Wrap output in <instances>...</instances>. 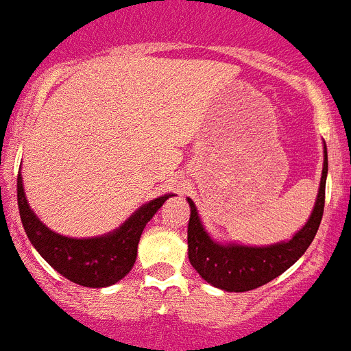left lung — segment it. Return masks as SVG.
<instances>
[{
	"label": "left lung",
	"mask_w": 351,
	"mask_h": 351,
	"mask_svg": "<svg viewBox=\"0 0 351 351\" xmlns=\"http://www.w3.org/2000/svg\"><path fill=\"white\" fill-rule=\"evenodd\" d=\"M324 152V171H322L320 191H318L313 213L309 217L308 223L287 243H278V245L264 246V248L219 245L204 232L195 204L192 203V199H189V204H191V219H189L187 229L189 258L194 269L208 283L227 292L254 290L280 276L308 250L324 215L325 180H327V168H329L327 148Z\"/></svg>",
	"instance_id": "1"
}]
</instances>
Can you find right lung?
<instances>
[{
	"mask_svg": "<svg viewBox=\"0 0 351 351\" xmlns=\"http://www.w3.org/2000/svg\"><path fill=\"white\" fill-rule=\"evenodd\" d=\"M171 195H162L141 206L119 230L103 238L73 239L56 234L29 210L22 176H17V203L22 226L33 246L53 269L82 287L101 289L117 283L134 266L138 243L145 226Z\"/></svg>",
	"mask_w": 351,
	"mask_h": 351,
	"instance_id": "1",
	"label": "right lung"
}]
</instances>
